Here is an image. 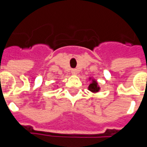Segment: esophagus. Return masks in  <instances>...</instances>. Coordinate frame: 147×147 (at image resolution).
Masks as SVG:
<instances>
[{
	"label": "esophagus",
	"instance_id": "1",
	"mask_svg": "<svg viewBox=\"0 0 147 147\" xmlns=\"http://www.w3.org/2000/svg\"><path fill=\"white\" fill-rule=\"evenodd\" d=\"M71 73L74 74V75H75V74H76L77 73L76 69H71Z\"/></svg>",
	"mask_w": 147,
	"mask_h": 147
}]
</instances>
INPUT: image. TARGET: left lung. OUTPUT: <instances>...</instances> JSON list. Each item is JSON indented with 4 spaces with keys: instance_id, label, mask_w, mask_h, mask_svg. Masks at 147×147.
Segmentation results:
<instances>
[{
    "instance_id": "left-lung-1",
    "label": "left lung",
    "mask_w": 147,
    "mask_h": 147,
    "mask_svg": "<svg viewBox=\"0 0 147 147\" xmlns=\"http://www.w3.org/2000/svg\"><path fill=\"white\" fill-rule=\"evenodd\" d=\"M99 89H100V87L98 86V83L96 82L95 80H93V82L89 85L88 86V90H90L91 92L96 93V92H98Z\"/></svg>"
}]
</instances>
